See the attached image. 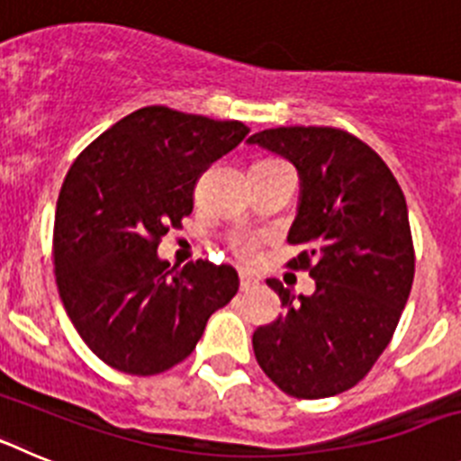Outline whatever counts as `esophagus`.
<instances>
[{
	"label": "esophagus",
	"instance_id": "1",
	"mask_svg": "<svg viewBox=\"0 0 461 461\" xmlns=\"http://www.w3.org/2000/svg\"><path fill=\"white\" fill-rule=\"evenodd\" d=\"M256 286H258V279H254V276L247 275V272H242V275H240V291L247 293Z\"/></svg>",
	"mask_w": 461,
	"mask_h": 461
}]
</instances>
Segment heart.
Wrapping results in <instances>:
<instances>
[{"mask_svg": "<svg viewBox=\"0 0 461 461\" xmlns=\"http://www.w3.org/2000/svg\"><path fill=\"white\" fill-rule=\"evenodd\" d=\"M235 251H238L242 258H251L256 254V242L254 240H235Z\"/></svg>", "mask_w": 461, "mask_h": 461, "instance_id": "b5f03b06", "label": "heart"}]
</instances>
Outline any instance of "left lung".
<instances>
[{
    "instance_id": "left-lung-1",
    "label": "left lung",
    "mask_w": 461,
    "mask_h": 461,
    "mask_svg": "<svg viewBox=\"0 0 461 461\" xmlns=\"http://www.w3.org/2000/svg\"><path fill=\"white\" fill-rule=\"evenodd\" d=\"M247 142L295 166L300 201L288 242L304 251L288 266L316 281L312 295H295L267 279L284 313L254 332L256 360L291 397H332L367 376L409 300L406 198L369 145L332 126H279Z\"/></svg>"
}]
</instances>
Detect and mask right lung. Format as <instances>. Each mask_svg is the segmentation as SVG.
<instances>
[{
    "instance_id": "right-lung-1",
    "label": "right lung",
    "mask_w": 461,
    "mask_h": 461,
    "mask_svg": "<svg viewBox=\"0 0 461 461\" xmlns=\"http://www.w3.org/2000/svg\"><path fill=\"white\" fill-rule=\"evenodd\" d=\"M249 126L148 105L113 124L68 168L55 212V279L67 316L105 365L154 376L191 356L207 319L240 288L210 260L182 270L158 240L194 210L203 170Z\"/></svg>"
}]
</instances>
